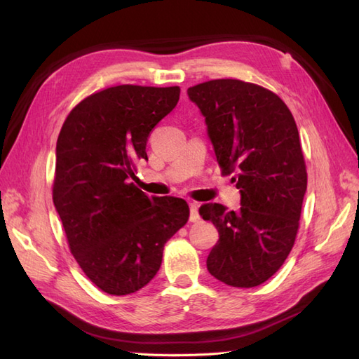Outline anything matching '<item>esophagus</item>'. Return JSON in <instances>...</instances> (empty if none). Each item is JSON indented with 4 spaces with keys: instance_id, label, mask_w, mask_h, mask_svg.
<instances>
[{
    "instance_id": "obj_1",
    "label": "esophagus",
    "mask_w": 359,
    "mask_h": 359,
    "mask_svg": "<svg viewBox=\"0 0 359 359\" xmlns=\"http://www.w3.org/2000/svg\"><path fill=\"white\" fill-rule=\"evenodd\" d=\"M190 222H199L201 215L198 210V203L196 202H190Z\"/></svg>"
}]
</instances>
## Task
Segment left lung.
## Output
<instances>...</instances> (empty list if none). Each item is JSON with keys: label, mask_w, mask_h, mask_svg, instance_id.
<instances>
[{"label": "left lung", "mask_w": 359, "mask_h": 359, "mask_svg": "<svg viewBox=\"0 0 359 359\" xmlns=\"http://www.w3.org/2000/svg\"><path fill=\"white\" fill-rule=\"evenodd\" d=\"M189 99L205 118L223 173H233L240 210L201 206L219 231L206 268L233 287H255L273 277L295 243L307 172L299 135L278 95L238 79L191 86Z\"/></svg>", "instance_id": "obj_1"}]
</instances>
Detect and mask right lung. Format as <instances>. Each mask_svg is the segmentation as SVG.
I'll return each mask as SVG.
<instances>
[{
    "instance_id": "right-lung-1",
    "label": "right lung",
    "mask_w": 359,
    "mask_h": 359,
    "mask_svg": "<svg viewBox=\"0 0 359 359\" xmlns=\"http://www.w3.org/2000/svg\"><path fill=\"white\" fill-rule=\"evenodd\" d=\"M178 100V86H112L82 100L60 132L53 205L76 262L109 295L147 286L189 220L186 201L149 198L132 182L149 132Z\"/></svg>"
}]
</instances>
